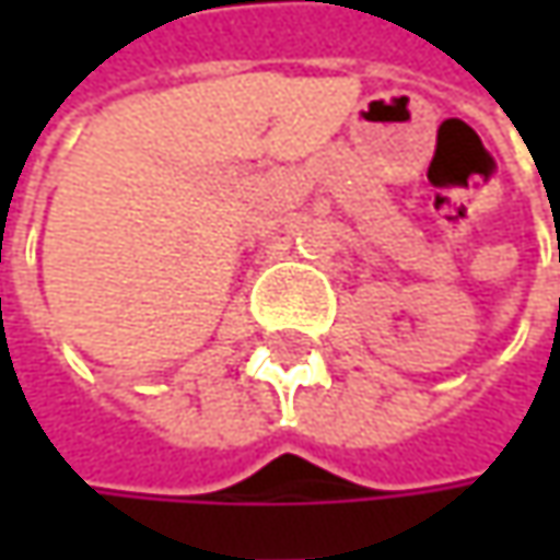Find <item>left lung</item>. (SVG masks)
Masks as SVG:
<instances>
[{
	"instance_id": "obj_1",
	"label": "left lung",
	"mask_w": 560,
	"mask_h": 560,
	"mask_svg": "<svg viewBox=\"0 0 560 560\" xmlns=\"http://www.w3.org/2000/svg\"><path fill=\"white\" fill-rule=\"evenodd\" d=\"M558 261H560V243H558Z\"/></svg>"
}]
</instances>
